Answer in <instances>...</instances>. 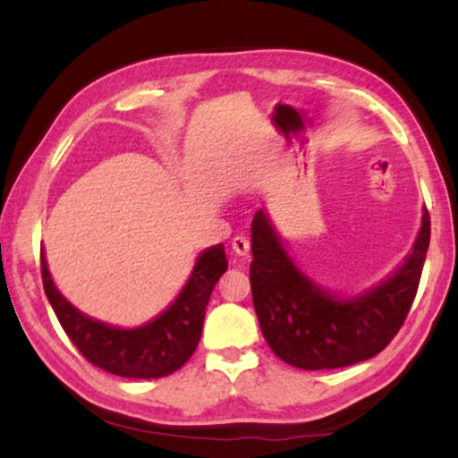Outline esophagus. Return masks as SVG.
<instances>
[{
	"label": "esophagus",
	"mask_w": 458,
	"mask_h": 458,
	"mask_svg": "<svg viewBox=\"0 0 458 458\" xmlns=\"http://www.w3.org/2000/svg\"><path fill=\"white\" fill-rule=\"evenodd\" d=\"M231 248H233V252L237 256H248L250 252V240L246 235H237L233 237V242H231Z\"/></svg>",
	"instance_id": "esophagus-1"
}]
</instances>
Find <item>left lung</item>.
<instances>
[{"mask_svg":"<svg viewBox=\"0 0 458 458\" xmlns=\"http://www.w3.org/2000/svg\"><path fill=\"white\" fill-rule=\"evenodd\" d=\"M429 215L404 265L379 285L344 300L293 265L267 212L252 221L254 310L262 335L287 365L321 371L373 359L394 340L409 315L429 248Z\"/></svg>","mask_w":458,"mask_h":458,"instance_id":"obj_1","label":"left lung"}]
</instances>
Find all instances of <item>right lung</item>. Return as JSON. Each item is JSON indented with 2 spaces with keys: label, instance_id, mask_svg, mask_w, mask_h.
<instances>
[{
  "label": "right lung",
  "instance_id": "obj_1",
  "mask_svg": "<svg viewBox=\"0 0 458 458\" xmlns=\"http://www.w3.org/2000/svg\"><path fill=\"white\" fill-rule=\"evenodd\" d=\"M225 271V246L216 243L198 256L185 287L162 315L141 327L121 329L74 309L55 290L41 256L43 290L62 329L91 365L129 379L166 377L190 360L202 335L210 293Z\"/></svg>",
  "mask_w": 458,
  "mask_h": 458
}]
</instances>
